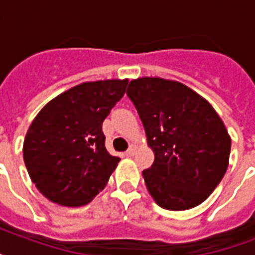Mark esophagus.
<instances>
[{"label":"esophagus","mask_w":255,"mask_h":255,"mask_svg":"<svg viewBox=\"0 0 255 255\" xmlns=\"http://www.w3.org/2000/svg\"><path fill=\"white\" fill-rule=\"evenodd\" d=\"M136 151H137V147H136L135 144H132L131 147L128 148V151L126 152V153H127V156H135Z\"/></svg>","instance_id":"esophagus-1"}]
</instances>
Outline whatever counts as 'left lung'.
<instances>
[{"label":"left lung","instance_id":"left-lung-1","mask_svg":"<svg viewBox=\"0 0 255 255\" xmlns=\"http://www.w3.org/2000/svg\"><path fill=\"white\" fill-rule=\"evenodd\" d=\"M127 95L155 153L143 170L148 192L164 209L200 205L229 164L232 141L217 112L185 85L161 78L132 81Z\"/></svg>","mask_w":255,"mask_h":255}]
</instances>
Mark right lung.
<instances>
[{
    "label": "right lung",
    "instance_id": "add662e5",
    "mask_svg": "<svg viewBox=\"0 0 255 255\" xmlns=\"http://www.w3.org/2000/svg\"><path fill=\"white\" fill-rule=\"evenodd\" d=\"M127 85V79L82 83L35 116L23 141V160L31 181L50 201L85 205L107 185L120 159L106 149L102 124Z\"/></svg>",
    "mask_w": 255,
    "mask_h": 255
}]
</instances>
